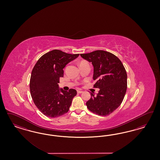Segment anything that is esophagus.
<instances>
[{
    "label": "esophagus",
    "mask_w": 160,
    "mask_h": 160,
    "mask_svg": "<svg viewBox=\"0 0 160 160\" xmlns=\"http://www.w3.org/2000/svg\"><path fill=\"white\" fill-rule=\"evenodd\" d=\"M83 92L82 91H81V90H78V93H79V94H81V93H82Z\"/></svg>",
    "instance_id": "1"
}]
</instances>
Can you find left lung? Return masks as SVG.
I'll list each match as a JSON object with an SVG mask.
<instances>
[{
	"label": "left lung",
	"instance_id": "left-lung-1",
	"mask_svg": "<svg viewBox=\"0 0 160 160\" xmlns=\"http://www.w3.org/2000/svg\"><path fill=\"white\" fill-rule=\"evenodd\" d=\"M82 58L92 63L94 68V86L100 89L98 93L86 102L88 109L99 116L110 114L120 106L125 96L127 75L120 60L114 54L104 50L80 54Z\"/></svg>",
	"mask_w": 160,
	"mask_h": 160
}]
</instances>
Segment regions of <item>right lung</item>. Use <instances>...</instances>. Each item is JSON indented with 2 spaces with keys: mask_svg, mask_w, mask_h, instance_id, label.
<instances>
[{
  "mask_svg": "<svg viewBox=\"0 0 160 160\" xmlns=\"http://www.w3.org/2000/svg\"><path fill=\"white\" fill-rule=\"evenodd\" d=\"M78 56L53 50L36 63L31 74L30 90L34 104L44 116L55 118L68 111L77 91L59 88V78L63 77V68Z\"/></svg>",
  "mask_w": 160,
  "mask_h": 160,
  "instance_id": "1",
  "label": "right lung"
}]
</instances>
